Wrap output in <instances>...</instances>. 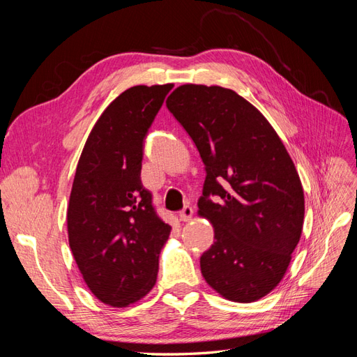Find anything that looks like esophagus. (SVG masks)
Masks as SVG:
<instances>
[{"instance_id":"1","label":"esophagus","mask_w":357,"mask_h":357,"mask_svg":"<svg viewBox=\"0 0 357 357\" xmlns=\"http://www.w3.org/2000/svg\"><path fill=\"white\" fill-rule=\"evenodd\" d=\"M192 214H193V208L190 207V205H186V207L178 213V219L181 222H189L192 219Z\"/></svg>"}]
</instances>
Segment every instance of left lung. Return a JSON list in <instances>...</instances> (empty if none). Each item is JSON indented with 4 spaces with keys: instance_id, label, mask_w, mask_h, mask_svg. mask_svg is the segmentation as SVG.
I'll list each match as a JSON object with an SVG mask.
<instances>
[{
    "instance_id": "8db88e82",
    "label": "left lung",
    "mask_w": 357,
    "mask_h": 357,
    "mask_svg": "<svg viewBox=\"0 0 357 357\" xmlns=\"http://www.w3.org/2000/svg\"><path fill=\"white\" fill-rule=\"evenodd\" d=\"M168 110L205 165L198 214L214 228L201 256L202 277L234 302L268 295L284 277L304 225L298 171L265 116L220 86L183 84Z\"/></svg>"
}]
</instances>
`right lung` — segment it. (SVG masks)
Here are the masks:
<instances>
[{
  "instance_id": "obj_1",
  "label": "right lung",
  "mask_w": 357,
  "mask_h": 357,
  "mask_svg": "<svg viewBox=\"0 0 357 357\" xmlns=\"http://www.w3.org/2000/svg\"><path fill=\"white\" fill-rule=\"evenodd\" d=\"M172 83L134 86L107 107L86 139L67 210L70 248L84 283L123 308L153 289L171 226L143 188L144 138Z\"/></svg>"
}]
</instances>
